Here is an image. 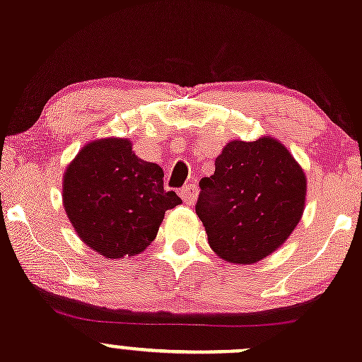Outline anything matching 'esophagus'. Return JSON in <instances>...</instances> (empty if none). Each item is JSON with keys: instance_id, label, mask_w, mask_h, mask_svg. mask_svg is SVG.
Here are the masks:
<instances>
[{"instance_id": "obj_1", "label": "esophagus", "mask_w": 362, "mask_h": 362, "mask_svg": "<svg viewBox=\"0 0 362 362\" xmlns=\"http://www.w3.org/2000/svg\"><path fill=\"white\" fill-rule=\"evenodd\" d=\"M197 192H199V191H197L196 184H187L185 187L180 189V197L185 201V203L191 204V203H194V201H196Z\"/></svg>"}]
</instances>
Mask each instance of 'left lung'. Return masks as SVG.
Segmentation results:
<instances>
[{
  "label": "left lung",
  "instance_id": "left-lung-1",
  "mask_svg": "<svg viewBox=\"0 0 362 362\" xmlns=\"http://www.w3.org/2000/svg\"><path fill=\"white\" fill-rule=\"evenodd\" d=\"M196 213L218 257L255 264L279 248L298 226L305 173L277 140H232L201 178Z\"/></svg>",
  "mask_w": 362,
  "mask_h": 362
}]
</instances>
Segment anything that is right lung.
Returning <instances> with one entry per match:
<instances>
[{"label":"right lung","mask_w":362,"mask_h":362,"mask_svg":"<svg viewBox=\"0 0 362 362\" xmlns=\"http://www.w3.org/2000/svg\"><path fill=\"white\" fill-rule=\"evenodd\" d=\"M161 166L127 139L86 144L64 175V208L79 238L105 258L139 255L154 241L165 211L182 203L163 187Z\"/></svg>","instance_id":"add662e5"}]
</instances>
